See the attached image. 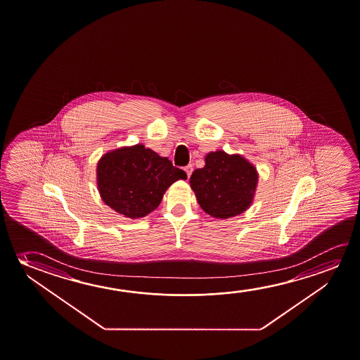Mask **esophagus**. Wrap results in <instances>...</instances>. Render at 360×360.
Instances as JSON below:
<instances>
[{
    "instance_id": "1",
    "label": "esophagus",
    "mask_w": 360,
    "mask_h": 360,
    "mask_svg": "<svg viewBox=\"0 0 360 360\" xmlns=\"http://www.w3.org/2000/svg\"><path fill=\"white\" fill-rule=\"evenodd\" d=\"M184 171L187 173L188 178L191 177V174H192V172H193V166H192V165H188V166L184 167Z\"/></svg>"
}]
</instances>
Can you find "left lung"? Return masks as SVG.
<instances>
[{
  "instance_id": "8db88e82",
  "label": "left lung",
  "mask_w": 360,
  "mask_h": 360,
  "mask_svg": "<svg viewBox=\"0 0 360 360\" xmlns=\"http://www.w3.org/2000/svg\"><path fill=\"white\" fill-rule=\"evenodd\" d=\"M189 182L205 213L227 219L250 205L258 174L243 157L217 150L207 155L205 166L195 169Z\"/></svg>"
}]
</instances>
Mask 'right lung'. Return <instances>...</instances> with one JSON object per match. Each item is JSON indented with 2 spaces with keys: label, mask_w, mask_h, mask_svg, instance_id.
<instances>
[{
  "label": "right lung",
  "mask_w": 360,
  "mask_h": 360,
  "mask_svg": "<svg viewBox=\"0 0 360 360\" xmlns=\"http://www.w3.org/2000/svg\"><path fill=\"white\" fill-rule=\"evenodd\" d=\"M178 179H187L186 172L142 144L110 152L97 166L102 200L128 218L155 210L166 189Z\"/></svg>",
  "instance_id": "right-lung-1"
}]
</instances>
